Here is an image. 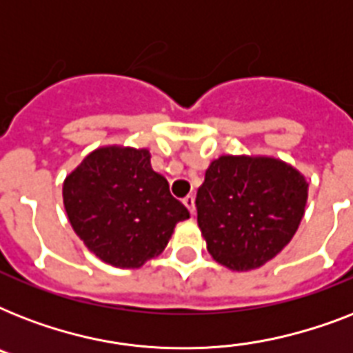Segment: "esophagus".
Returning a JSON list of instances; mask_svg holds the SVG:
<instances>
[{"label":"esophagus","instance_id":"34e87169","mask_svg":"<svg viewBox=\"0 0 353 353\" xmlns=\"http://www.w3.org/2000/svg\"><path fill=\"white\" fill-rule=\"evenodd\" d=\"M183 203H185V207H187V209L190 210V214H194V212H196V205H194V196H192V194H188L187 198L183 199Z\"/></svg>","mask_w":353,"mask_h":353}]
</instances>
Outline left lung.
Here are the masks:
<instances>
[{"instance_id": "8db88e82", "label": "left lung", "mask_w": 353, "mask_h": 353, "mask_svg": "<svg viewBox=\"0 0 353 353\" xmlns=\"http://www.w3.org/2000/svg\"><path fill=\"white\" fill-rule=\"evenodd\" d=\"M307 183L271 157L223 155L210 163L196 196L198 225L216 262L232 271L260 268L299 229Z\"/></svg>"}]
</instances>
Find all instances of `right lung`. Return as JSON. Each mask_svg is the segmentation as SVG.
Returning <instances> with one entry per match:
<instances>
[{"label":"right lung","mask_w":353,"mask_h":353,"mask_svg":"<svg viewBox=\"0 0 353 353\" xmlns=\"http://www.w3.org/2000/svg\"><path fill=\"white\" fill-rule=\"evenodd\" d=\"M63 205L85 247L115 268H141L168 243L187 207L152 170L148 150L99 148L63 183Z\"/></svg>","instance_id":"right-lung-1"}]
</instances>
